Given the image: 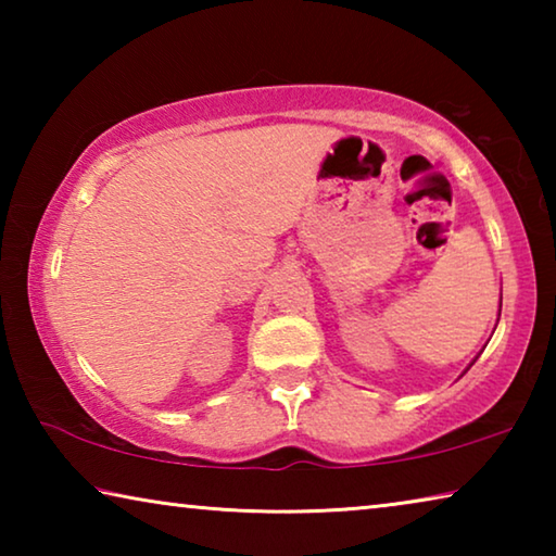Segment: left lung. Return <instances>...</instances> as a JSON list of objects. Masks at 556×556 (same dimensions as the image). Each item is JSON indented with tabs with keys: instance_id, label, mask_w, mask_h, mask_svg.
<instances>
[{
	"instance_id": "left-lung-1",
	"label": "left lung",
	"mask_w": 556,
	"mask_h": 556,
	"mask_svg": "<svg viewBox=\"0 0 556 556\" xmlns=\"http://www.w3.org/2000/svg\"><path fill=\"white\" fill-rule=\"evenodd\" d=\"M473 363H476V361H473ZM473 363H470V365H473ZM470 365H468V368H470Z\"/></svg>"
}]
</instances>
